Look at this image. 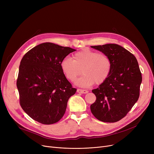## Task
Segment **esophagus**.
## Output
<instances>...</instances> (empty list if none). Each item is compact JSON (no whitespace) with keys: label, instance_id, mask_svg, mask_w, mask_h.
<instances>
[{"label":"esophagus","instance_id":"esophagus-1","mask_svg":"<svg viewBox=\"0 0 154 154\" xmlns=\"http://www.w3.org/2000/svg\"><path fill=\"white\" fill-rule=\"evenodd\" d=\"M77 93H79V94H87L88 93V91L87 90L80 89V88H78V89L77 90Z\"/></svg>","mask_w":154,"mask_h":154}]
</instances>
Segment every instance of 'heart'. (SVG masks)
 <instances>
[{"label": "heart", "mask_w": 154, "mask_h": 154, "mask_svg": "<svg viewBox=\"0 0 154 154\" xmlns=\"http://www.w3.org/2000/svg\"><path fill=\"white\" fill-rule=\"evenodd\" d=\"M74 60L65 57L60 62V67L65 75L74 82L82 72L84 75L75 84L81 87H88L95 82L100 84L109 77L112 70L109 57L103 53H97L90 49H84L75 53Z\"/></svg>", "instance_id": "b5f03b06"}]
</instances>
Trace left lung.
<instances>
[{"label":"left lung","instance_id":"left-lung-1","mask_svg":"<svg viewBox=\"0 0 154 154\" xmlns=\"http://www.w3.org/2000/svg\"><path fill=\"white\" fill-rule=\"evenodd\" d=\"M107 54L112 62L109 77L92 90L96 100L91 106L94 117L103 122L124 118L139 97L142 74L135 57L117 44L91 46Z\"/></svg>","mask_w":154,"mask_h":154}]
</instances>
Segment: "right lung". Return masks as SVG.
<instances>
[{
    "instance_id": "right-lung-1",
    "label": "right lung",
    "mask_w": 154,
    "mask_h": 154,
    "mask_svg": "<svg viewBox=\"0 0 154 154\" xmlns=\"http://www.w3.org/2000/svg\"><path fill=\"white\" fill-rule=\"evenodd\" d=\"M75 49L51 42L40 44L21 60L17 87L20 106L26 114L46 125L59 121L67 102L77 91L60 67V62Z\"/></svg>"
}]
</instances>
